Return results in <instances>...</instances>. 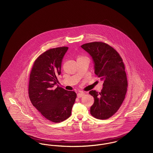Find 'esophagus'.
Wrapping results in <instances>:
<instances>
[{
  "label": "esophagus",
  "mask_w": 153,
  "mask_h": 153,
  "mask_svg": "<svg viewBox=\"0 0 153 153\" xmlns=\"http://www.w3.org/2000/svg\"><path fill=\"white\" fill-rule=\"evenodd\" d=\"M84 95H85V93H84V92H79L77 94V96L79 98V97H82Z\"/></svg>",
  "instance_id": "obj_1"
}]
</instances>
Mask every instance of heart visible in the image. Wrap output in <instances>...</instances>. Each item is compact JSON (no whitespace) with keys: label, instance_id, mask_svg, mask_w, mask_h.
Returning <instances> with one entry per match:
<instances>
[{"label":"heart","instance_id":"heart-1","mask_svg":"<svg viewBox=\"0 0 153 153\" xmlns=\"http://www.w3.org/2000/svg\"><path fill=\"white\" fill-rule=\"evenodd\" d=\"M80 58H81V57H80Z\"/></svg>","mask_w":153,"mask_h":153}]
</instances>
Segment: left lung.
Instances as JSON below:
<instances>
[{"label":"left lung","instance_id":"left-lung-1","mask_svg":"<svg viewBox=\"0 0 153 153\" xmlns=\"http://www.w3.org/2000/svg\"><path fill=\"white\" fill-rule=\"evenodd\" d=\"M81 47L92 58L95 73L103 81L100 92L94 90L89 92L95 100L91 114L99 119H107L117 111L127 92L128 84L123 60L113 48L103 42H91Z\"/></svg>","mask_w":153,"mask_h":153}]
</instances>
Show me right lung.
<instances>
[{"label":"right lung","mask_w":153,"mask_h":153,"mask_svg":"<svg viewBox=\"0 0 153 153\" xmlns=\"http://www.w3.org/2000/svg\"><path fill=\"white\" fill-rule=\"evenodd\" d=\"M68 47L49 49L34 62L30 74L29 95L31 103L46 119L59 123L70 117L76 98L74 91L58 87L64 56Z\"/></svg>","instance_id":"right-lung-1"}]
</instances>
